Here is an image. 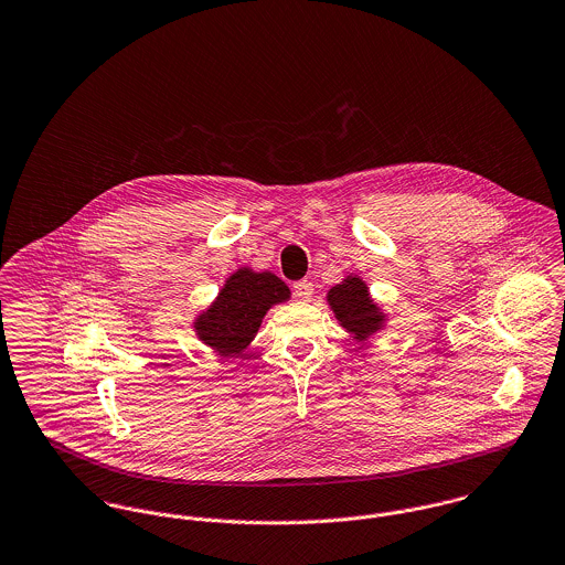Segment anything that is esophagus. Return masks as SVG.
<instances>
[{"label":"esophagus","instance_id":"34e87169","mask_svg":"<svg viewBox=\"0 0 565 565\" xmlns=\"http://www.w3.org/2000/svg\"><path fill=\"white\" fill-rule=\"evenodd\" d=\"M294 294H296V298H300V300H310L312 294H315V287H312L310 280H298V282L294 285Z\"/></svg>","mask_w":565,"mask_h":565}]
</instances>
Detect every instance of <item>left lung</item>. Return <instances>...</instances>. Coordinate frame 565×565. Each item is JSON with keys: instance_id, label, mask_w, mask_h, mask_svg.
Here are the masks:
<instances>
[{"instance_id": "left-lung-1", "label": "left lung", "mask_w": 565, "mask_h": 565, "mask_svg": "<svg viewBox=\"0 0 565 565\" xmlns=\"http://www.w3.org/2000/svg\"><path fill=\"white\" fill-rule=\"evenodd\" d=\"M328 305L341 326L359 341L373 337L384 323V312L371 300L369 289L359 276H348L341 285L332 287L328 291Z\"/></svg>"}]
</instances>
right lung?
I'll return each mask as SVG.
<instances>
[{"label":"right lung","mask_w":565,"mask_h":565,"mask_svg":"<svg viewBox=\"0 0 565 565\" xmlns=\"http://www.w3.org/2000/svg\"><path fill=\"white\" fill-rule=\"evenodd\" d=\"M289 300V287L271 271L237 269L215 302L194 321L199 339L220 356H239L260 328L265 312Z\"/></svg>","instance_id":"1"}]
</instances>
